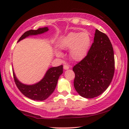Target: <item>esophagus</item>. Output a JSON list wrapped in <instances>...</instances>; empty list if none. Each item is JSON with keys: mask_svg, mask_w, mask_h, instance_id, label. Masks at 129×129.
<instances>
[{"mask_svg": "<svg viewBox=\"0 0 129 129\" xmlns=\"http://www.w3.org/2000/svg\"><path fill=\"white\" fill-rule=\"evenodd\" d=\"M63 68H64L65 70H67V69H68L69 68V67L68 65L65 64L63 65Z\"/></svg>", "mask_w": 129, "mask_h": 129, "instance_id": "34e87169", "label": "esophagus"}]
</instances>
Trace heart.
Wrapping results in <instances>:
<instances>
[{
	"label": "heart",
	"mask_w": 129,
	"mask_h": 129,
	"mask_svg": "<svg viewBox=\"0 0 129 129\" xmlns=\"http://www.w3.org/2000/svg\"><path fill=\"white\" fill-rule=\"evenodd\" d=\"M91 42L90 34L87 31L70 32L61 39L58 46L65 51L69 50V56L75 61H80L86 56ZM57 56H62V52L57 51Z\"/></svg>",
	"instance_id": "1"
}]
</instances>
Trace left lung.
<instances>
[{
  "label": "left lung",
  "mask_w": 129,
  "mask_h": 129,
  "mask_svg": "<svg viewBox=\"0 0 129 129\" xmlns=\"http://www.w3.org/2000/svg\"><path fill=\"white\" fill-rule=\"evenodd\" d=\"M114 69L112 43L106 34L96 29L94 42L86 56L73 68L76 90L86 99L100 95L110 84Z\"/></svg>",
  "instance_id": "obj_1"
}]
</instances>
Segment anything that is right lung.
<instances>
[{"mask_svg": "<svg viewBox=\"0 0 129 129\" xmlns=\"http://www.w3.org/2000/svg\"><path fill=\"white\" fill-rule=\"evenodd\" d=\"M48 27L39 28L37 30L30 29L23 34L18 42L27 37L37 35L47 32ZM63 72L62 65L58 67H52L48 70L44 77L39 82L34 85H25L17 80L13 71V75L15 84L21 93L29 99L36 101H44L46 100L53 92L57 84L60 76Z\"/></svg>", "mask_w": 129, "mask_h": 129, "instance_id": "right-lung-1", "label": "right lung"}]
</instances>
